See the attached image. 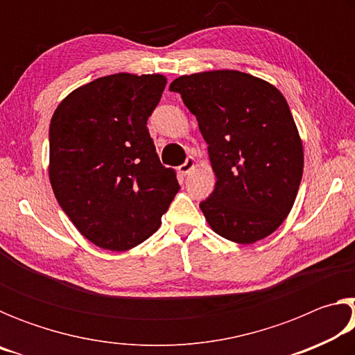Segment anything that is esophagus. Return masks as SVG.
<instances>
[{
    "label": "esophagus",
    "instance_id": "obj_1",
    "mask_svg": "<svg viewBox=\"0 0 355 355\" xmlns=\"http://www.w3.org/2000/svg\"><path fill=\"white\" fill-rule=\"evenodd\" d=\"M194 166H196V159L192 158V156H188L184 163L178 167V171L182 172L183 175H188V173H189L192 169H194Z\"/></svg>",
    "mask_w": 355,
    "mask_h": 355
}]
</instances>
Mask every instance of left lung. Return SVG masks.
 Segmentation results:
<instances>
[{
    "label": "left lung",
    "mask_w": 355,
    "mask_h": 355,
    "mask_svg": "<svg viewBox=\"0 0 355 355\" xmlns=\"http://www.w3.org/2000/svg\"><path fill=\"white\" fill-rule=\"evenodd\" d=\"M171 91L194 114L216 175L200 209L213 230L238 244L271 235L290 214L304 150L284 95L238 70L180 76Z\"/></svg>",
    "instance_id": "obj_1"
}]
</instances>
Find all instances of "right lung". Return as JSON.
I'll return each mask as SVG.
<instances>
[{
  "mask_svg": "<svg viewBox=\"0 0 355 355\" xmlns=\"http://www.w3.org/2000/svg\"><path fill=\"white\" fill-rule=\"evenodd\" d=\"M166 76L116 73L69 94L50 123V183L84 238L128 250L158 230L180 189L147 130Z\"/></svg>",
  "mask_w": 355,
  "mask_h": 355,
  "instance_id": "obj_1",
  "label": "right lung"
}]
</instances>
